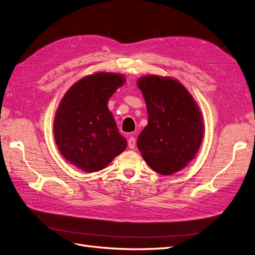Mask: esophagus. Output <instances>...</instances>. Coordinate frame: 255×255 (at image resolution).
<instances>
[{
  "label": "esophagus",
  "instance_id": "1",
  "mask_svg": "<svg viewBox=\"0 0 255 255\" xmlns=\"http://www.w3.org/2000/svg\"><path fill=\"white\" fill-rule=\"evenodd\" d=\"M128 145L129 149H134V148H135V146H136V139H135V137L130 136V137L128 138Z\"/></svg>",
  "mask_w": 255,
  "mask_h": 255
}]
</instances>
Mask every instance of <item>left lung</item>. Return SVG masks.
Wrapping results in <instances>:
<instances>
[{
    "label": "left lung",
    "instance_id": "1",
    "mask_svg": "<svg viewBox=\"0 0 255 255\" xmlns=\"http://www.w3.org/2000/svg\"><path fill=\"white\" fill-rule=\"evenodd\" d=\"M137 85L148 112V125L137 139L138 149L154 171L173 174L196 157L202 143L201 112L188 90L169 76L145 75Z\"/></svg>",
    "mask_w": 255,
    "mask_h": 255
}]
</instances>
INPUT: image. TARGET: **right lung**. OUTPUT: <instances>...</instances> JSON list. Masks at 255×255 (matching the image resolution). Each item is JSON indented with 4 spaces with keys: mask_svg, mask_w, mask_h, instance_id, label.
Masks as SVG:
<instances>
[{
    "mask_svg": "<svg viewBox=\"0 0 255 255\" xmlns=\"http://www.w3.org/2000/svg\"><path fill=\"white\" fill-rule=\"evenodd\" d=\"M125 83L122 74L98 72L73 84L61 99L54 118V138L61 155L83 171L102 170L127 149V139L107 107Z\"/></svg>",
    "mask_w": 255,
    "mask_h": 255,
    "instance_id": "1",
    "label": "right lung"
}]
</instances>
